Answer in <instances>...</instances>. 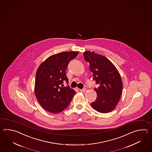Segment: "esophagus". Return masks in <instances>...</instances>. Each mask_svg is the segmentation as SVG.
<instances>
[{
  "label": "esophagus",
  "mask_w": 152,
  "mask_h": 152,
  "mask_svg": "<svg viewBox=\"0 0 152 152\" xmlns=\"http://www.w3.org/2000/svg\"><path fill=\"white\" fill-rule=\"evenodd\" d=\"M86 90H87V89L86 88H83L81 90H80V92H85Z\"/></svg>",
  "instance_id": "esophagus-1"
}]
</instances>
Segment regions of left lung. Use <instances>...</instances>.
Here are the masks:
<instances>
[{
    "label": "left lung",
    "mask_w": 152,
    "mask_h": 152,
    "mask_svg": "<svg viewBox=\"0 0 152 152\" xmlns=\"http://www.w3.org/2000/svg\"><path fill=\"white\" fill-rule=\"evenodd\" d=\"M84 56L90 64L93 80L99 85L98 88H94L97 98L91 107L101 113L111 112L116 107L122 93L123 83L120 73L113 63L103 55L86 51Z\"/></svg>",
    "instance_id": "8db88e82"
}]
</instances>
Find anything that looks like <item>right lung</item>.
Returning a JSON list of instances; mask_svg holds the SVG:
<instances>
[{
	"label": "right lung",
	"instance_id": "right-lung-1",
	"mask_svg": "<svg viewBox=\"0 0 152 152\" xmlns=\"http://www.w3.org/2000/svg\"><path fill=\"white\" fill-rule=\"evenodd\" d=\"M78 54L65 52L53 55L39 66L36 75L35 94L42 107L51 113H61L71 103L75 91L69 86L66 69Z\"/></svg>",
	"mask_w": 152,
	"mask_h": 152
}]
</instances>
